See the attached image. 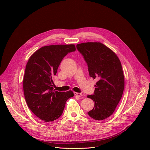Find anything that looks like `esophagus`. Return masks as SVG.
Wrapping results in <instances>:
<instances>
[{"instance_id":"obj_1","label":"esophagus","mask_w":150,"mask_h":150,"mask_svg":"<svg viewBox=\"0 0 150 150\" xmlns=\"http://www.w3.org/2000/svg\"><path fill=\"white\" fill-rule=\"evenodd\" d=\"M74 94H75V96H76L77 97H82V94L81 93H76V92H75Z\"/></svg>"}]
</instances>
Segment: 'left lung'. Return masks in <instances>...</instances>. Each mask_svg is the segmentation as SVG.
<instances>
[{
  "label": "left lung",
  "instance_id": "left-lung-1",
  "mask_svg": "<svg viewBox=\"0 0 150 150\" xmlns=\"http://www.w3.org/2000/svg\"><path fill=\"white\" fill-rule=\"evenodd\" d=\"M76 48L87 63L90 76L97 80L94 94L87 96L94 102L88 114L95 120H104L113 113L123 93L125 79L120 61L112 50L100 42H83Z\"/></svg>",
  "mask_w": 150,
  "mask_h": 150
}]
</instances>
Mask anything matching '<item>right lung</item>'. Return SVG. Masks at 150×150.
Instances as JSON below:
<instances>
[{"label": "right lung", "instance_id": "add662e5", "mask_svg": "<svg viewBox=\"0 0 150 150\" xmlns=\"http://www.w3.org/2000/svg\"><path fill=\"white\" fill-rule=\"evenodd\" d=\"M76 50L75 45L46 46L30 57L23 79L24 97L31 112L46 122H53L62 114L73 91H55L54 76L63 58Z\"/></svg>", "mask_w": 150, "mask_h": 150}]
</instances>
